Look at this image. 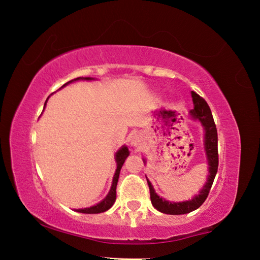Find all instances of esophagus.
<instances>
[{
	"label": "esophagus",
	"instance_id": "34e87169",
	"mask_svg": "<svg viewBox=\"0 0 260 260\" xmlns=\"http://www.w3.org/2000/svg\"><path fill=\"white\" fill-rule=\"evenodd\" d=\"M131 144H132V146H134V147H140L141 144H142L141 136L137 135V134L132 136L131 137Z\"/></svg>",
	"mask_w": 260,
	"mask_h": 260
}]
</instances>
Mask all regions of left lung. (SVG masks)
Returning a JSON list of instances; mask_svg holds the SVG:
<instances>
[{"label": "left lung", "instance_id": "obj_1", "mask_svg": "<svg viewBox=\"0 0 260 260\" xmlns=\"http://www.w3.org/2000/svg\"><path fill=\"white\" fill-rule=\"evenodd\" d=\"M192 101L194 107L190 110V116L192 119L199 120L201 123L203 129H204V151H206V155L208 159L209 165V175L206 184L199 192V194L193 197L192 200L183 201V202H171L165 200L163 198H159L157 193L154 190V187L150 181L147 180L148 187H150V194H151V202L153 207L159 212L167 213V214H184L189 213L191 211H194L199 207L202 206V203L206 201L208 194L211 189L213 180L215 178L218 171V133L217 127H215L214 120L212 117L211 109H210L209 105L204 99L199 96L197 92L191 91ZM144 163H146L145 159H143Z\"/></svg>", "mask_w": 260, "mask_h": 260}]
</instances>
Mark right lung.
<instances>
[{"instance_id": "1", "label": "right lung", "mask_w": 260, "mask_h": 260, "mask_svg": "<svg viewBox=\"0 0 260 260\" xmlns=\"http://www.w3.org/2000/svg\"><path fill=\"white\" fill-rule=\"evenodd\" d=\"M76 80H93V78H90V77L81 78V77H79V78H76V79H73V80H70L68 82H66V84L61 88H63L64 86H67L68 84H70V82L76 81ZM61 88H60V89H61ZM47 101H48V99H47ZM45 106H46V104H45ZM128 155H129V151H128V148H127V146H125V145L121 146L119 150L116 152L115 161H116V163H117V169H116V171H115L112 187H110V190L108 192V194L106 196V198H105L103 201L97 203L96 206H92L90 208H84V209H76L77 212H80V213H102V212L107 211L108 209L113 207V204L115 203V200H116V186H117L120 169H121V167H123L125 159L127 158V156H128Z\"/></svg>"}]
</instances>
